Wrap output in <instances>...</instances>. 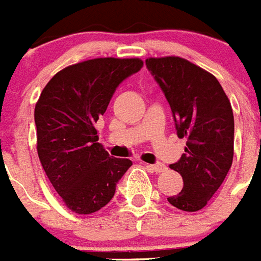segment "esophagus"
<instances>
[{"label": "esophagus", "mask_w": 261, "mask_h": 261, "mask_svg": "<svg viewBox=\"0 0 261 261\" xmlns=\"http://www.w3.org/2000/svg\"><path fill=\"white\" fill-rule=\"evenodd\" d=\"M145 168L150 171H154V173H162V171L166 170V166H165L164 164H154V165L145 164Z\"/></svg>", "instance_id": "34e87169"}]
</instances>
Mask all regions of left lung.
Returning a JSON list of instances; mask_svg holds the SVG:
<instances>
[{"label": "left lung", "mask_w": 261, "mask_h": 261, "mask_svg": "<svg viewBox=\"0 0 261 261\" xmlns=\"http://www.w3.org/2000/svg\"><path fill=\"white\" fill-rule=\"evenodd\" d=\"M145 64L170 106L178 137L188 139L182 157L170 165L184 189L168 200L194 213L213 198L232 165L231 103L217 77L186 59L149 58Z\"/></svg>", "instance_id": "8db88e82"}]
</instances>
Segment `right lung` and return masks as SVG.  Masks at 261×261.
Instances as JSON below:
<instances>
[{"instance_id": "right-lung-1", "label": "right lung", "mask_w": 261, "mask_h": 261, "mask_svg": "<svg viewBox=\"0 0 261 261\" xmlns=\"http://www.w3.org/2000/svg\"><path fill=\"white\" fill-rule=\"evenodd\" d=\"M144 62L137 58H96L72 64L46 84L34 111L37 150L46 175L66 206L76 214L99 211L132 166L97 142L95 124L116 88Z\"/></svg>"}]
</instances>
